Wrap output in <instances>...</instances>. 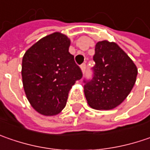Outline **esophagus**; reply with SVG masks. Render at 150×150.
<instances>
[{"label": "esophagus", "instance_id": "esophagus-1", "mask_svg": "<svg viewBox=\"0 0 150 150\" xmlns=\"http://www.w3.org/2000/svg\"><path fill=\"white\" fill-rule=\"evenodd\" d=\"M81 68L82 72H85L86 71V63H83L81 65Z\"/></svg>", "mask_w": 150, "mask_h": 150}]
</instances>
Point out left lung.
I'll return each instance as SVG.
<instances>
[{"label":"left lung","mask_w":150,"mask_h":150,"mask_svg":"<svg viewBox=\"0 0 150 150\" xmlns=\"http://www.w3.org/2000/svg\"><path fill=\"white\" fill-rule=\"evenodd\" d=\"M91 80H84V92L90 107L113 109L134 87L138 69L133 60L115 42H98L95 47Z\"/></svg>","instance_id":"obj_1"}]
</instances>
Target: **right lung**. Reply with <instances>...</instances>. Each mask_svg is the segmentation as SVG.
Wrapping results in <instances>:
<instances>
[{"mask_svg":"<svg viewBox=\"0 0 150 150\" xmlns=\"http://www.w3.org/2000/svg\"><path fill=\"white\" fill-rule=\"evenodd\" d=\"M70 40L60 33L44 37L23 58L22 77L27 98L38 112L54 116L64 108L69 91L82 78L69 52Z\"/></svg>","mask_w":150,"mask_h":150,"instance_id":"obj_1","label":"right lung"}]
</instances>
